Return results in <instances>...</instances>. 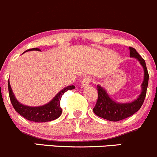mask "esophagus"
Returning <instances> with one entry per match:
<instances>
[{"instance_id": "1", "label": "esophagus", "mask_w": 157, "mask_h": 157, "mask_svg": "<svg viewBox=\"0 0 157 157\" xmlns=\"http://www.w3.org/2000/svg\"><path fill=\"white\" fill-rule=\"evenodd\" d=\"M92 78H90V77H85L84 78L82 79V87H86L88 86V85H89V84L90 83V82H91Z\"/></svg>"}]
</instances>
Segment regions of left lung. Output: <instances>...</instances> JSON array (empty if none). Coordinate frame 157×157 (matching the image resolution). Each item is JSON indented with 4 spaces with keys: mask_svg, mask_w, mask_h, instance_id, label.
Wrapping results in <instances>:
<instances>
[{
    "mask_svg": "<svg viewBox=\"0 0 157 157\" xmlns=\"http://www.w3.org/2000/svg\"><path fill=\"white\" fill-rule=\"evenodd\" d=\"M129 51H130L131 57L136 58L138 59L140 65L143 67L144 72V78L141 85L142 91L138 98L131 103H117L109 98L108 94L102 87L100 85H98L97 87L98 98L96 105L93 109L94 113L99 117L112 122H118L125 119L138 112L141 107L146 97L148 80H149V74H148L146 63L144 59L140 56L135 48L129 47Z\"/></svg>",
    "mask_w": 157,
    "mask_h": 157,
    "instance_id": "left-lung-1",
    "label": "left lung"
}]
</instances>
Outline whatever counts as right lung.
Listing matches in <instances>:
<instances>
[{"instance_id":"add662e5","label":"right lung","mask_w":157,"mask_h":157,"mask_svg":"<svg viewBox=\"0 0 157 157\" xmlns=\"http://www.w3.org/2000/svg\"><path fill=\"white\" fill-rule=\"evenodd\" d=\"M40 51L39 48H32L25 51ZM75 88L74 85H69L61 90L56 96L53 98L51 101L47 104L41 106H29L22 104L18 102L13 93L10 84L8 81V90H9L10 99L11 103L15 109V110L19 115L26 119L27 120L35 122H45L54 120L60 116L62 114V108L60 107V100L65 92L69 90H72Z\"/></svg>"}]
</instances>
